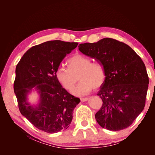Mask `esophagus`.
<instances>
[{
  "label": "esophagus",
  "instance_id": "obj_1",
  "mask_svg": "<svg viewBox=\"0 0 155 155\" xmlns=\"http://www.w3.org/2000/svg\"><path fill=\"white\" fill-rule=\"evenodd\" d=\"M88 97H82V98H81V101H86L88 100Z\"/></svg>",
  "mask_w": 155,
  "mask_h": 155
}]
</instances>
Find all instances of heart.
<instances>
[{
  "label": "heart",
  "mask_w": 155,
  "mask_h": 155,
  "mask_svg": "<svg viewBox=\"0 0 155 155\" xmlns=\"http://www.w3.org/2000/svg\"><path fill=\"white\" fill-rule=\"evenodd\" d=\"M68 68L59 67L55 77L61 86L68 91H72L79 80V83L73 94L81 96L89 92L94 88L97 89L104 84L106 74L105 68L99 62L92 60L81 54L72 56L67 61Z\"/></svg>",
  "instance_id": "1"
}]
</instances>
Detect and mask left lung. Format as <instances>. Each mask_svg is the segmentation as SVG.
I'll return each mask as SVG.
<instances>
[{"label":"left lung","instance_id":"left-lung-1","mask_svg":"<svg viewBox=\"0 0 155 155\" xmlns=\"http://www.w3.org/2000/svg\"><path fill=\"white\" fill-rule=\"evenodd\" d=\"M78 47L105 70V81L97 93L103 101L95 114L97 122L110 130L127 128L145 105L149 77L141 58L129 45L112 38Z\"/></svg>","mask_w":155,"mask_h":155}]
</instances>
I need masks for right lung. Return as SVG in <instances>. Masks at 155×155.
<instances>
[{
  "label": "right lung",
  "mask_w": 155,
  "mask_h": 155,
  "mask_svg": "<svg viewBox=\"0 0 155 155\" xmlns=\"http://www.w3.org/2000/svg\"><path fill=\"white\" fill-rule=\"evenodd\" d=\"M78 45L59 40L46 41L30 48L16 67L13 89L18 109L32 125L44 132L67 129L72 120L73 110L80 102L55 77L63 59ZM34 87L40 94L35 106L27 101V93Z\"/></svg>",
  "instance_id": "obj_1"
}]
</instances>
